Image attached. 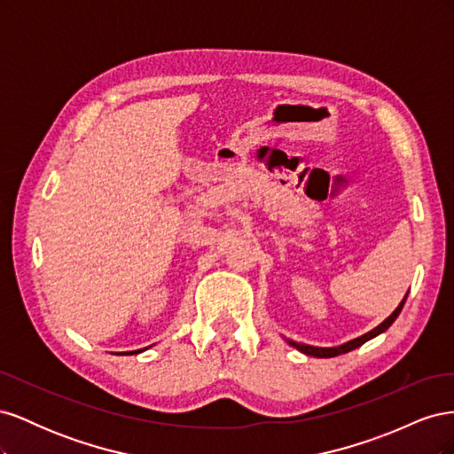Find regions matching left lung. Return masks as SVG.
<instances>
[{"instance_id": "8db88e82", "label": "left lung", "mask_w": 454, "mask_h": 454, "mask_svg": "<svg viewBox=\"0 0 454 454\" xmlns=\"http://www.w3.org/2000/svg\"><path fill=\"white\" fill-rule=\"evenodd\" d=\"M405 299H407V295L403 297L402 303L397 305V309H395V310H394V312L388 316V318L384 320L382 324H379L377 327L371 329V332L364 333L362 337H356V339H352V340L345 342V345H339V347H327V348H324V347H310V345H303V342H295V340H292V339H286V340H287V345H290V347L297 348L299 352H303V354H307V356H314V358H335V356H339V354H347V352H350V350H354V348H358V347H362V345H364V342H367L369 339H373V337H377V335H380V333L387 332V329L394 324V320L397 318V316H400V312H402V309H403V305H405Z\"/></svg>"}]
</instances>
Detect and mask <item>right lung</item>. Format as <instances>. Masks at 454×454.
<instances>
[{
	"label": "right lung",
	"instance_id": "1",
	"mask_svg": "<svg viewBox=\"0 0 454 454\" xmlns=\"http://www.w3.org/2000/svg\"><path fill=\"white\" fill-rule=\"evenodd\" d=\"M138 352H144V348L142 350H132V352H127V354H138Z\"/></svg>",
	"mask_w": 454,
	"mask_h": 454
}]
</instances>
